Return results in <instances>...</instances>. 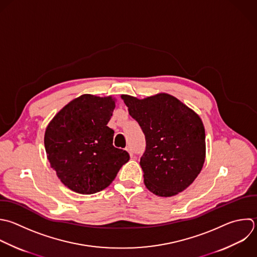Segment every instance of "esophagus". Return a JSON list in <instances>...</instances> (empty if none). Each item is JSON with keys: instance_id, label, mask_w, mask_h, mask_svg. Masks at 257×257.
I'll return each instance as SVG.
<instances>
[{"instance_id": "obj_1", "label": "esophagus", "mask_w": 257, "mask_h": 257, "mask_svg": "<svg viewBox=\"0 0 257 257\" xmlns=\"http://www.w3.org/2000/svg\"><path fill=\"white\" fill-rule=\"evenodd\" d=\"M126 151L130 153V156H131L132 158H134V151H133V149H132L131 147H127V148H126Z\"/></svg>"}]
</instances>
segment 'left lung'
I'll return each instance as SVG.
<instances>
[{
  "label": "left lung",
  "mask_w": 257,
  "mask_h": 257,
  "mask_svg": "<svg viewBox=\"0 0 257 257\" xmlns=\"http://www.w3.org/2000/svg\"><path fill=\"white\" fill-rule=\"evenodd\" d=\"M121 98L146 138L140 160L146 187L161 197L184 191L205 161V128L199 115L166 93L142 100L130 95Z\"/></svg>",
  "instance_id": "8db88e82"
}]
</instances>
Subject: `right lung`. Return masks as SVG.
I'll list each match as a JSON object with an SVG mask.
<instances>
[{
	"instance_id": "1",
	"label": "right lung",
	"mask_w": 257,
	"mask_h": 257,
	"mask_svg": "<svg viewBox=\"0 0 257 257\" xmlns=\"http://www.w3.org/2000/svg\"><path fill=\"white\" fill-rule=\"evenodd\" d=\"M115 107L111 96L89 94L70 101L46 128L47 158L61 182L79 194H94L108 187L130 154L112 145L107 126Z\"/></svg>"
}]
</instances>
